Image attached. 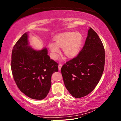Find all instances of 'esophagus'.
<instances>
[{
	"label": "esophagus",
	"instance_id": "34e87169",
	"mask_svg": "<svg viewBox=\"0 0 121 121\" xmlns=\"http://www.w3.org/2000/svg\"><path fill=\"white\" fill-rule=\"evenodd\" d=\"M62 66V65L61 64H59L58 65V68H59V71H60V70H61Z\"/></svg>",
	"mask_w": 121,
	"mask_h": 121
}]
</instances>
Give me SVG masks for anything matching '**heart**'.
<instances>
[{
    "instance_id": "heart-1",
    "label": "heart",
    "mask_w": 121,
    "mask_h": 121,
    "mask_svg": "<svg viewBox=\"0 0 121 121\" xmlns=\"http://www.w3.org/2000/svg\"><path fill=\"white\" fill-rule=\"evenodd\" d=\"M55 43L50 42L48 47L52 53L54 58L57 57V53L59 48H62L63 52L67 57L72 58L76 56L79 53L83 41V36L79 32H66L56 36Z\"/></svg>"
}]
</instances>
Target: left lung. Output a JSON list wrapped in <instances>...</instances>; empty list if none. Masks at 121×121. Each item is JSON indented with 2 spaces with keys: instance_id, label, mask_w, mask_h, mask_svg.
Wrapping results in <instances>:
<instances>
[{
  "instance_id": "obj_1",
  "label": "left lung",
  "mask_w": 121,
  "mask_h": 121,
  "mask_svg": "<svg viewBox=\"0 0 121 121\" xmlns=\"http://www.w3.org/2000/svg\"><path fill=\"white\" fill-rule=\"evenodd\" d=\"M105 60L102 42L90 28L82 50L61 69L64 85L73 96L82 97L93 90L103 73Z\"/></svg>"
}]
</instances>
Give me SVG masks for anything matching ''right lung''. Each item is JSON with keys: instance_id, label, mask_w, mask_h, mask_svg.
<instances>
[{"instance_id": "right-lung-1", "label": "right lung", "mask_w": 121, "mask_h": 121, "mask_svg": "<svg viewBox=\"0 0 121 121\" xmlns=\"http://www.w3.org/2000/svg\"><path fill=\"white\" fill-rule=\"evenodd\" d=\"M28 33L17 41L12 52L11 67L20 91L31 99L45 98L51 87V77L58 64L50 59L47 49L36 50L29 46Z\"/></svg>"}]
</instances>
